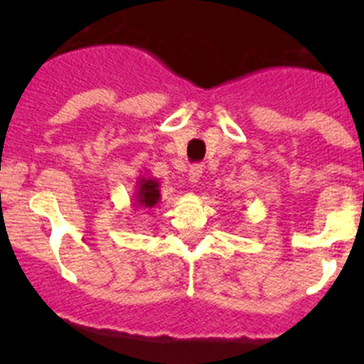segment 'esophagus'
<instances>
[{"label":"esophagus","mask_w":364,"mask_h":364,"mask_svg":"<svg viewBox=\"0 0 364 364\" xmlns=\"http://www.w3.org/2000/svg\"><path fill=\"white\" fill-rule=\"evenodd\" d=\"M203 172H204L203 165H200V164L192 165V167H190V171H188V183H190V185H197V183H199V179H200V176H203Z\"/></svg>","instance_id":"obj_1"}]
</instances>
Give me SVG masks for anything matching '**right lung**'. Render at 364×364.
Wrapping results in <instances>:
<instances>
[{
    "label": "right lung",
    "mask_w": 364,
    "mask_h": 364,
    "mask_svg": "<svg viewBox=\"0 0 364 364\" xmlns=\"http://www.w3.org/2000/svg\"><path fill=\"white\" fill-rule=\"evenodd\" d=\"M160 183L151 176H139L135 190L132 193V203L139 209H153L160 204Z\"/></svg>",
    "instance_id": "right-lung-1"
}]
</instances>
